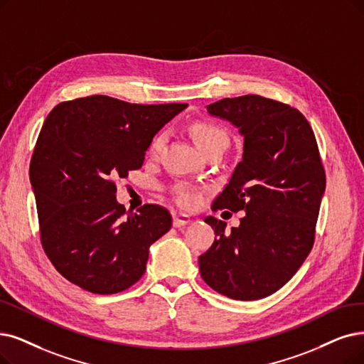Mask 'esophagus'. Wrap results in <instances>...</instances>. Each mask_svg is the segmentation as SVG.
Here are the masks:
<instances>
[{"instance_id": "34e87169", "label": "esophagus", "mask_w": 364, "mask_h": 364, "mask_svg": "<svg viewBox=\"0 0 364 364\" xmlns=\"http://www.w3.org/2000/svg\"><path fill=\"white\" fill-rule=\"evenodd\" d=\"M190 223H191V220L186 215H174V218H173V225L178 227V228L185 227Z\"/></svg>"}]
</instances>
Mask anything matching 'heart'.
Returning a JSON list of instances; mask_svg holds the SVG:
<instances>
[{
    "label": "heart",
    "mask_w": 364,
    "mask_h": 364,
    "mask_svg": "<svg viewBox=\"0 0 364 364\" xmlns=\"http://www.w3.org/2000/svg\"><path fill=\"white\" fill-rule=\"evenodd\" d=\"M191 137L197 144V148L203 154L213 149H225L228 146V134L221 127H218L212 122L200 121L193 124ZM164 141H166V133L155 134L149 141L148 155L155 156L159 151H161ZM174 201H176L181 208H193L196 205L197 197L193 191L186 190V188H178V190L174 191Z\"/></svg>",
    "instance_id": "obj_1"
}]
</instances>
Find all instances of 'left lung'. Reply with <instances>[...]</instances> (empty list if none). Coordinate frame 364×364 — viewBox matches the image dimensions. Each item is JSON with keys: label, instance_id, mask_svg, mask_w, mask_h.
Wrapping results in <instances>:
<instances>
[{"label": "left lung", "instance_id": "obj_1", "mask_svg": "<svg viewBox=\"0 0 364 364\" xmlns=\"http://www.w3.org/2000/svg\"><path fill=\"white\" fill-rule=\"evenodd\" d=\"M239 128L242 161L212 210H245L240 225L206 216L215 242L198 257L201 278L216 293L258 300L278 291L303 264L315 240L326 171L308 119L294 107L259 95L208 106Z\"/></svg>", "mask_w": 364, "mask_h": 364}]
</instances>
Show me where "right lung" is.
<instances>
[{
    "instance_id": "right-lung-1",
    "label": "right lung",
    "mask_w": 364,
    "mask_h": 364,
    "mask_svg": "<svg viewBox=\"0 0 364 364\" xmlns=\"http://www.w3.org/2000/svg\"><path fill=\"white\" fill-rule=\"evenodd\" d=\"M186 106L91 95L63 101L49 113L30 181L41 246L71 284L116 294L143 276L149 246L171 228V215L158 205L127 212L116 201V179L143 166L152 137Z\"/></svg>"
}]
</instances>
